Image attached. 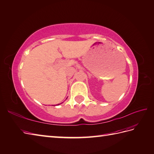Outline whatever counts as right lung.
I'll use <instances>...</instances> for the list:
<instances>
[{"mask_svg":"<svg viewBox=\"0 0 154 154\" xmlns=\"http://www.w3.org/2000/svg\"><path fill=\"white\" fill-rule=\"evenodd\" d=\"M60 104H61V103H59V104H58V105H60Z\"/></svg>","mask_w":154,"mask_h":154,"instance_id":"add662e5","label":"right lung"}]
</instances>
